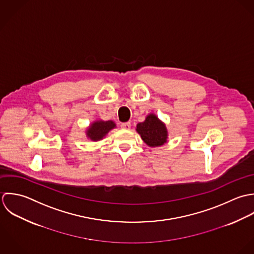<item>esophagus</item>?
Wrapping results in <instances>:
<instances>
[{
  "label": "esophagus",
  "mask_w": 254,
  "mask_h": 254,
  "mask_svg": "<svg viewBox=\"0 0 254 254\" xmlns=\"http://www.w3.org/2000/svg\"><path fill=\"white\" fill-rule=\"evenodd\" d=\"M121 127H122V128H124V129H130L131 124H130L129 122H127V123H123V124L121 125Z\"/></svg>",
  "instance_id": "esophagus-1"
}]
</instances>
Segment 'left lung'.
<instances>
[{
	"label": "left lung",
	"instance_id": "1",
	"mask_svg": "<svg viewBox=\"0 0 254 254\" xmlns=\"http://www.w3.org/2000/svg\"><path fill=\"white\" fill-rule=\"evenodd\" d=\"M136 131L149 147H160L168 141V129L155 114L146 116L144 122L136 125Z\"/></svg>",
	"mask_w": 254,
	"mask_h": 254
}]
</instances>
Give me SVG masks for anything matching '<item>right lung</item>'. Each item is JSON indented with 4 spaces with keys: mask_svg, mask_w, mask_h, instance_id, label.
I'll list each match as a JSON object with an SVG mask.
<instances>
[{
    "mask_svg": "<svg viewBox=\"0 0 254 254\" xmlns=\"http://www.w3.org/2000/svg\"><path fill=\"white\" fill-rule=\"evenodd\" d=\"M115 127L116 124L114 121L96 120L86 128V137L92 141H100Z\"/></svg>",
    "mask_w": 254,
    "mask_h": 254,
    "instance_id": "obj_1",
    "label": "right lung"
}]
</instances>
